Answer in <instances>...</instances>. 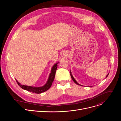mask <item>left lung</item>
<instances>
[{"mask_svg": "<svg viewBox=\"0 0 121 121\" xmlns=\"http://www.w3.org/2000/svg\"><path fill=\"white\" fill-rule=\"evenodd\" d=\"M109 73H108L107 75V76H106V78L108 77V75H109ZM70 76H71V78H72V80H73V81L76 84H77V85H80V86H83L82 85H81L80 84H78L77 82V81L75 80V79L73 77V75H72V73H71V71H70Z\"/></svg>", "mask_w": 121, "mask_h": 121, "instance_id": "obj_1", "label": "left lung"}]
</instances>
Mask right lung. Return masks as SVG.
<instances>
[{"label":"right lung","mask_w":121,"mask_h":121,"mask_svg":"<svg viewBox=\"0 0 121 121\" xmlns=\"http://www.w3.org/2000/svg\"><path fill=\"white\" fill-rule=\"evenodd\" d=\"M58 63H59V62L56 63L54 65L53 67H52L51 73L49 74L48 80L46 84L43 86H42V87H32V86H28L27 85H24L20 83L18 81V80H17V79H16V80L20 87L24 90H26L33 93H37V94H40V93L44 92L47 91L48 90H49L50 88L51 87L52 85V83L53 82L55 77L56 72V70L57 68V64Z\"/></svg>","instance_id":"right-lung-1"}]
</instances>
